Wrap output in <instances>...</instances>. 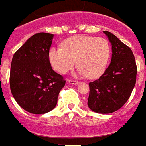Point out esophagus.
<instances>
[{
    "label": "esophagus",
    "mask_w": 146,
    "mask_h": 146,
    "mask_svg": "<svg viewBox=\"0 0 146 146\" xmlns=\"http://www.w3.org/2000/svg\"><path fill=\"white\" fill-rule=\"evenodd\" d=\"M68 83L71 85H76L78 84V82L76 81V80H68Z\"/></svg>",
    "instance_id": "34e87169"
}]
</instances>
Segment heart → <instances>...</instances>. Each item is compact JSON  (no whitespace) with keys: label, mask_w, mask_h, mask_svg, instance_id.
<instances>
[{"label":"heart","mask_w":146,"mask_h":146,"mask_svg":"<svg viewBox=\"0 0 146 146\" xmlns=\"http://www.w3.org/2000/svg\"><path fill=\"white\" fill-rule=\"evenodd\" d=\"M111 56V46L103 38L78 35L65 40L63 48H52L49 60L56 71L66 74L77 60L78 72L89 78L101 76L106 70Z\"/></svg>","instance_id":"1"}]
</instances>
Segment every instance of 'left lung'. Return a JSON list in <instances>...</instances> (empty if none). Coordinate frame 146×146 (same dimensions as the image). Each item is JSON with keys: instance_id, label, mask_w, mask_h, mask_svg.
<instances>
[{"instance_id": "obj_1", "label": "left lung", "mask_w": 146, "mask_h": 146, "mask_svg": "<svg viewBox=\"0 0 146 146\" xmlns=\"http://www.w3.org/2000/svg\"><path fill=\"white\" fill-rule=\"evenodd\" d=\"M111 44V63L100 78L89 83L87 104L97 113L119 110L130 98L136 83L137 66L132 50L111 32L104 31Z\"/></svg>"}]
</instances>
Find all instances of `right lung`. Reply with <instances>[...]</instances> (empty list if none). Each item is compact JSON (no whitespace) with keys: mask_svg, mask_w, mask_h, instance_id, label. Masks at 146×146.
<instances>
[{"mask_svg":"<svg viewBox=\"0 0 146 146\" xmlns=\"http://www.w3.org/2000/svg\"><path fill=\"white\" fill-rule=\"evenodd\" d=\"M54 35L35 34L13 56L10 88L18 104L32 114H45L57 104L65 85L63 76L52 70L49 48Z\"/></svg>","mask_w":146,"mask_h":146,"instance_id":"add662e5","label":"right lung"}]
</instances>
